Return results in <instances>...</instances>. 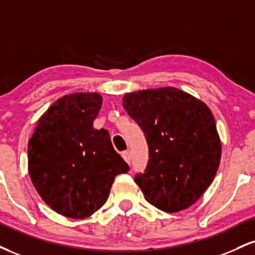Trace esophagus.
I'll list each match as a JSON object with an SVG mask.
<instances>
[{
  "mask_svg": "<svg viewBox=\"0 0 255 255\" xmlns=\"http://www.w3.org/2000/svg\"><path fill=\"white\" fill-rule=\"evenodd\" d=\"M121 155H122V158L125 159V161L127 162V164H130V152L125 151V152L121 153Z\"/></svg>",
  "mask_w": 255,
  "mask_h": 255,
  "instance_id": "34e87169",
  "label": "esophagus"
}]
</instances>
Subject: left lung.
I'll return each mask as SVG.
<instances>
[{"instance_id":"8db88e82","label":"left lung","mask_w":255,"mask_h":255,"mask_svg":"<svg viewBox=\"0 0 255 255\" xmlns=\"http://www.w3.org/2000/svg\"><path fill=\"white\" fill-rule=\"evenodd\" d=\"M122 101L148 143L146 172L135 177L146 201L165 213L196 203L213 183L222 153L209 107L173 87L128 93Z\"/></svg>"}]
</instances>
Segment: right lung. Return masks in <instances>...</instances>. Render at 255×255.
<instances>
[{"label": "right lung", "mask_w": 255, "mask_h": 255, "mask_svg": "<svg viewBox=\"0 0 255 255\" xmlns=\"http://www.w3.org/2000/svg\"><path fill=\"white\" fill-rule=\"evenodd\" d=\"M102 96L76 93L40 116L28 142V172L40 197L70 219H87L109 197L115 177L129 170L107 129H95Z\"/></svg>", "instance_id": "1"}]
</instances>
